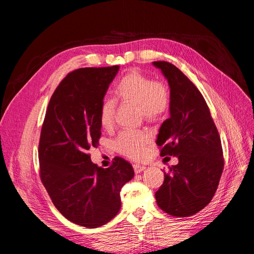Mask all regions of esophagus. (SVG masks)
Segmentation results:
<instances>
[{"instance_id":"obj_1","label":"esophagus","mask_w":254,"mask_h":254,"mask_svg":"<svg viewBox=\"0 0 254 254\" xmlns=\"http://www.w3.org/2000/svg\"><path fill=\"white\" fill-rule=\"evenodd\" d=\"M133 170L136 174H139L145 170V166L141 165V164H133Z\"/></svg>"}]
</instances>
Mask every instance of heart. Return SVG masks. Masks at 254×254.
Instances as JSON below:
<instances>
[{"label": "heart", "mask_w": 254, "mask_h": 254, "mask_svg": "<svg viewBox=\"0 0 254 254\" xmlns=\"http://www.w3.org/2000/svg\"><path fill=\"white\" fill-rule=\"evenodd\" d=\"M115 101L137 106L146 121L157 122L163 119L171 108L170 89L163 81L153 80L139 71H129L119 79L114 87ZM106 98L99 107L98 119L104 128L113 125L117 103ZM151 134L146 130H124L114 141L117 150L134 160L145 157Z\"/></svg>", "instance_id": "b5f03b06"}]
</instances>
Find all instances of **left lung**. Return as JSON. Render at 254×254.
<instances>
[{"mask_svg":"<svg viewBox=\"0 0 254 254\" xmlns=\"http://www.w3.org/2000/svg\"><path fill=\"white\" fill-rule=\"evenodd\" d=\"M153 65L161 68L171 88V117L161 125L157 145L162 157L179 159L164 173L156 200L172 216L189 217L216 193L225 165L220 136L195 84L167 61H155Z\"/></svg>","mask_w":254,"mask_h":254,"instance_id":"obj_1","label":"left lung"}]
</instances>
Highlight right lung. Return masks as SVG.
Here are the masks:
<instances>
[{
    "label": "right lung",
    "mask_w": 254,
    "mask_h": 254,
    "mask_svg": "<svg viewBox=\"0 0 254 254\" xmlns=\"http://www.w3.org/2000/svg\"><path fill=\"white\" fill-rule=\"evenodd\" d=\"M120 66L81 67L54 91L41 128L40 179L54 205L76 225L97 228L121 209L120 191L134 176L127 160L115 157L102 168L92 163L102 125L99 107Z\"/></svg>",
    "instance_id": "right-lung-1"
}]
</instances>
